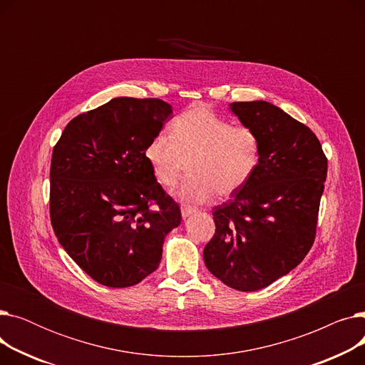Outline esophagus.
<instances>
[{"label":"esophagus","mask_w":365,"mask_h":365,"mask_svg":"<svg viewBox=\"0 0 365 365\" xmlns=\"http://www.w3.org/2000/svg\"><path fill=\"white\" fill-rule=\"evenodd\" d=\"M195 212H197V208H194V207H189V205H182V217H183V219L189 217L190 215L195 213Z\"/></svg>","instance_id":"1"}]
</instances>
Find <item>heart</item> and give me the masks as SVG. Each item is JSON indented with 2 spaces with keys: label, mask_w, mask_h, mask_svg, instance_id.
Segmentation results:
<instances>
[{
  "label": "heart",
  "mask_w": 365,
  "mask_h": 365,
  "mask_svg": "<svg viewBox=\"0 0 365 365\" xmlns=\"http://www.w3.org/2000/svg\"><path fill=\"white\" fill-rule=\"evenodd\" d=\"M145 160L153 179L171 189L189 163L190 176L179 189L186 202H205L215 192L229 197L247 185L260 163V138L255 128L231 124L204 105L186 109L171 123V134L157 133Z\"/></svg>",
  "instance_id": "obj_1"
}]
</instances>
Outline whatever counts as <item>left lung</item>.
I'll return each instance as SVG.
<instances>
[{
    "mask_svg": "<svg viewBox=\"0 0 365 365\" xmlns=\"http://www.w3.org/2000/svg\"><path fill=\"white\" fill-rule=\"evenodd\" d=\"M260 138V163L232 198L213 208L216 232L204 248L207 269L240 292L289 274L311 250L327 158L309 127L264 102L229 105Z\"/></svg>",
    "mask_w": 365,
    "mask_h": 365,
    "instance_id": "1",
    "label": "left lung"
}]
</instances>
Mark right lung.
Returning <instances> with one entry per match:
<instances>
[{
  "instance_id": "add662e5",
  "label": "right lung",
  "mask_w": 365,
  "mask_h": 365,
  "mask_svg": "<svg viewBox=\"0 0 365 365\" xmlns=\"http://www.w3.org/2000/svg\"><path fill=\"white\" fill-rule=\"evenodd\" d=\"M171 113L161 99L115 98L75 117L53 148V231L102 285L124 289L152 274L165 235L182 222L143 155Z\"/></svg>"
}]
</instances>
